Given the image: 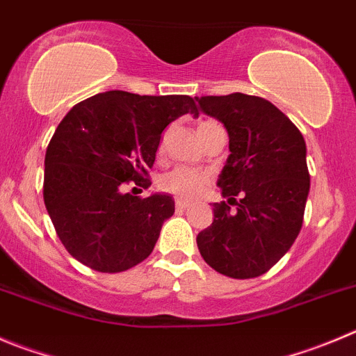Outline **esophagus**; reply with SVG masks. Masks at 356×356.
Masks as SVG:
<instances>
[{
    "label": "esophagus",
    "instance_id": "esophagus-1",
    "mask_svg": "<svg viewBox=\"0 0 356 356\" xmlns=\"http://www.w3.org/2000/svg\"><path fill=\"white\" fill-rule=\"evenodd\" d=\"M188 206H191V202L188 201H181V199H178V201H176V209H180V211L187 209Z\"/></svg>",
    "mask_w": 356,
    "mask_h": 356
}]
</instances>
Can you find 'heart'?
Instances as JSON below:
<instances>
[{"mask_svg": "<svg viewBox=\"0 0 356 356\" xmlns=\"http://www.w3.org/2000/svg\"><path fill=\"white\" fill-rule=\"evenodd\" d=\"M222 125L215 120H201L197 124L199 136L202 138L213 129H218ZM159 152H164V140L159 145ZM211 184V175L202 169L187 168V165H180V168L171 169L169 172L161 176L159 180V187L168 194H172L178 199H185V201H192V199L199 197L206 188Z\"/></svg>", "mask_w": 356, "mask_h": 356, "instance_id": "b5f03b06", "label": "heart"}]
</instances>
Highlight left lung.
<instances>
[{
  "instance_id": "8db88e82",
  "label": "left lung",
  "mask_w": 356,
  "mask_h": 356,
  "mask_svg": "<svg viewBox=\"0 0 356 356\" xmlns=\"http://www.w3.org/2000/svg\"><path fill=\"white\" fill-rule=\"evenodd\" d=\"M195 99L225 125L231 150L218 180L229 201L213 204L215 218L197 234V248L216 273L236 280L262 276L302 227L309 194L306 141L264 97L234 92ZM234 204L238 208L231 210Z\"/></svg>"
}]
</instances>
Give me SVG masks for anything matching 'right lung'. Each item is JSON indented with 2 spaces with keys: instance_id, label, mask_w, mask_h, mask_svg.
I'll use <instances>...</instances> for the list:
<instances>
[{
  "instance_id": "obj_1",
  "label": "right lung",
  "mask_w": 356,
  "mask_h": 356,
  "mask_svg": "<svg viewBox=\"0 0 356 356\" xmlns=\"http://www.w3.org/2000/svg\"><path fill=\"white\" fill-rule=\"evenodd\" d=\"M185 113L199 115L191 96L125 90L96 94L67 111L47 147L43 201L71 257L99 273H122L154 252L175 201L134 191L152 185L162 131Z\"/></svg>"
}]
</instances>
